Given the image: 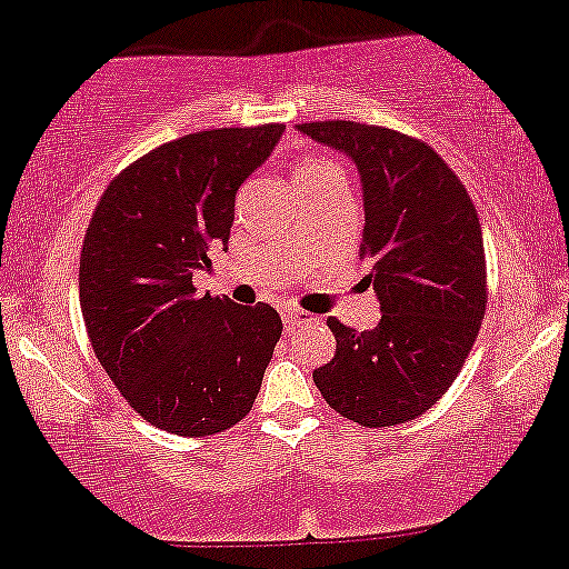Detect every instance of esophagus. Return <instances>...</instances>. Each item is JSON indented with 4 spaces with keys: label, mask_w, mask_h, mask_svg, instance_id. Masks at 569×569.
<instances>
[{
    "label": "esophagus",
    "mask_w": 569,
    "mask_h": 569,
    "mask_svg": "<svg viewBox=\"0 0 569 569\" xmlns=\"http://www.w3.org/2000/svg\"><path fill=\"white\" fill-rule=\"evenodd\" d=\"M280 315H283V323L289 328L299 326V323H307V320H315L312 315H307L302 310H293V307H286V310H280Z\"/></svg>",
    "instance_id": "34e87169"
}]
</instances>
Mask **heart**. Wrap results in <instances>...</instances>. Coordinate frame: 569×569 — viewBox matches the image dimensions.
Wrapping results in <instances>:
<instances>
[{
  "label": "heart",
  "mask_w": 569,
  "mask_h": 569,
  "mask_svg": "<svg viewBox=\"0 0 569 569\" xmlns=\"http://www.w3.org/2000/svg\"><path fill=\"white\" fill-rule=\"evenodd\" d=\"M331 177H341V174H339V169L326 159H302V161H299V167H297L299 188H302V184H307V182L331 180Z\"/></svg>",
  "instance_id": "heart-1"
}]
</instances>
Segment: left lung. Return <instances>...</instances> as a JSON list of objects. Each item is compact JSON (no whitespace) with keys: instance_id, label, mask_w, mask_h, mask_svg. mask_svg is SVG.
Returning a JSON list of instances; mask_svg holds the SVG:
<instances>
[{"instance_id":"left-lung-1","label":"left lung","mask_w":569,"mask_h":569,"mask_svg":"<svg viewBox=\"0 0 569 569\" xmlns=\"http://www.w3.org/2000/svg\"><path fill=\"white\" fill-rule=\"evenodd\" d=\"M299 132L355 163L362 188L360 257L371 259L381 320L358 333L337 318L331 362L312 379L333 410L362 427L419 419L453 385L485 318V246L475 203L432 148L360 121Z\"/></svg>"}]
</instances>
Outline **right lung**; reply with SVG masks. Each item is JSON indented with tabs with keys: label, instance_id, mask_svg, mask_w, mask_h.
<instances>
[{
	"label": "right lung",
	"instance_id": "obj_1",
	"mask_svg": "<svg viewBox=\"0 0 569 569\" xmlns=\"http://www.w3.org/2000/svg\"><path fill=\"white\" fill-rule=\"evenodd\" d=\"M283 124L211 129L156 148L102 193L79 262V302L100 366L142 419L172 435L232 427L254 406L280 315L196 293L228 251L236 193Z\"/></svg>",
	"mask_w": 569,
	"mask_h": 569
}]
</instances>
